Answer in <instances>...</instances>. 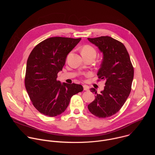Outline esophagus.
Returning a JSON list of instances; mask_svg holds the SVG:
<instances>
[{
  "label": "esophagus",
  "instance_id": "1",
  "mask_svg": "<svg viewBox=\"0 0 155 155\" xmlns=\"http://www.w3.org/2000/svg\"><path fill=\"white\" fill-rule=\"evenodd\" d=\"M83 90H84V91H88V90H89V87H88V86H86V85H84V86H83Z\"/></svg>",
  "mask_w": 155,
  "mask_h": 155
}]
</instances>
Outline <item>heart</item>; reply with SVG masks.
I'll return each mask as SVG.
<instances>
[{
    "label": "heart",
    "mask_w": 155,
    "mask_h": 155,
    "mask_svg": "<svg viewBox=\"0 0 155 155\" xmlns=\"http://www.w3.org/2000/svg\"><path fill=\"white\" fill-rule=\"evenodd\" d=\"M96 52L95 49L91 45H85L82 47L81 49V54H96Z\"/></svg>",
    "instance_id": "b5f03b06"
}]
</instances>
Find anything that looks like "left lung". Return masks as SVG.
<instances>
[{
  "label": "left lung",
  "instance_id": "left-lung-1",
  "mask_svg": "<svg viewBox=\"0 0 155 155\" xmlns=\"http://www.w3.org/2000/svg\"><path fill=\"white\" fill-rule=\"evenodd\" d=\"M87 39L103 53L97 76L99 80H105L104 90L99 94L94 88L90 89L96 96L87 108L98 118H108L117 114L127 100L131 91L134 68L121 42L108 36Z\"/></svg>",
  "mask_w": 155,
  "mask_h": 155
}]
</instances>
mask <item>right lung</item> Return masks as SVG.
Returning a JSON list of instances; mask_svg holds the SVG:
<instances>
[{
	"label": "right lung",
	"mask_w": 155,
	"mask_h": 155,
	"mask_svg": "<svg viewBox=\"0 0 155 155\" xmlns=\"http://www.w3.org/2000/svg\"><path fill=\"white\" fill-rule=\"evenodd\" d=\"M81 40L54 37L43 40L30 53L27 61L25 87L35 108L50 117L63 113L74 95L81 92L78 84L61 83L57 80L67 55Z\"/></svg>",
	"instance_id": "obj_1"
}]
</instances>
